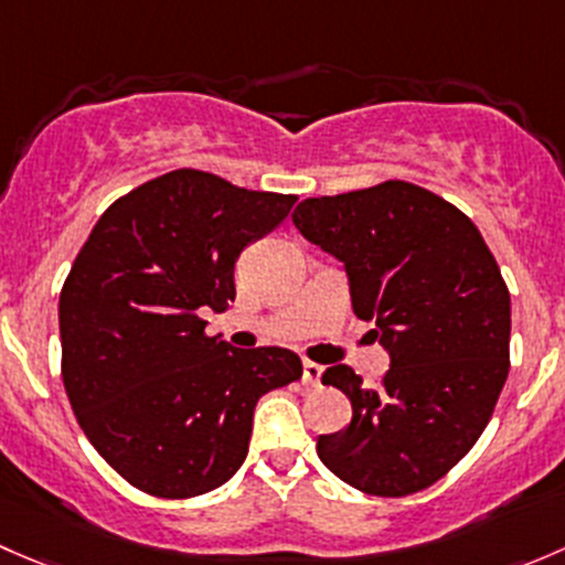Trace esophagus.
<instances>
[{"label": "esophagus", "mask_w": 565, "mask_h": 565, "mask_svg": "<svg viewBox=\"0 0 565 565\" xmlns=\"http://www.w3.org/2000/svg\"><path fill=\"white\" fill-rule=\"evenodd\" d=\"M321 375H323L321 364H316V362H310V359H305V367H301V377H305L307 386H318V383H321Z\"/></svg>", "instance_id": "esophagus-1"}]
</instances>
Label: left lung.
Segmentation results:
<instances>
[{
    "label": "left lung",
    "instance_id": "obj_1",
    "mask_svg": "<svg viewBox=\"0 0 565 565\" xmlns=\"http://www.w3.org/2000/svg\"><path fill=\"white\" fill-rule=\"evenodd\" d=\"M290 217L345 264L353 312L392 359L377 388L348 364L323 372L353 416L318 457L367 495L427 490L473 449L509 375L511 299L490 247L457 206L399 179L307 198Z\"/></svg>",
    "mask_w": 565,
    "mask_h": 565
}]
</instances>
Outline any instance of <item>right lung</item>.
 <instances>
[{"label": "right lung", "instance_id": "1", "mask_svg": "<svg viewBox=\"0 0 565 565\" xmlns=\"http://www.w3.org/2000/svg\"><path fill=\"white\" fill-rule=\"evenodd\" d=\"M294 203L179 168L110 203L81 247L60 294L62 381L97 455L141 492L225 484L258 399L301 377L288 348H231L201 318L234 301L242 249Z\"/></svg>", "mask_w": 565, "mask_h": 565}]
</instances>
